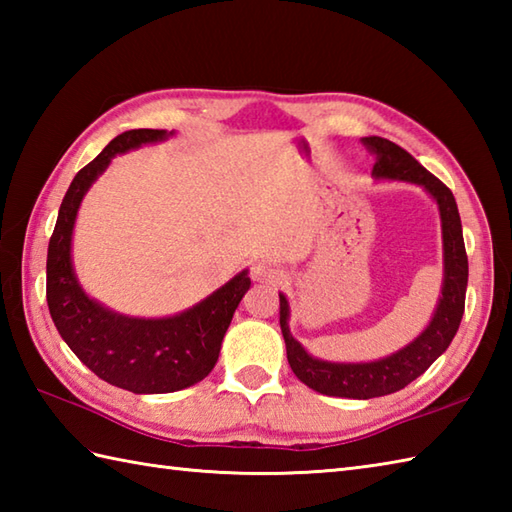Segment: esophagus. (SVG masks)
<instances>
[{"label": "esophagus", "instance_id": "34e87169", "mask_svg": "<svg viewBox=\"0 0 512 512\" xmlns=\"http://www.w3.org/2000/svg\"><path fill=\"white\" fill-rule=\"evenodd\" d=\"M250 277H253V281H257V284H268V286H277L286 279L284 270H281L277 264L268 262V259H262V262H255L250 266Z\"/></svg>", "mask_w": 512, "mask_h": 512}]
</instances>
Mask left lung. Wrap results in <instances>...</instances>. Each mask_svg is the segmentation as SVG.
<instances>
[{
    "mask_svg": "<svg viewBox=\"0 0 512 512\" xmlns=\"http://www.w3.org/2000/svg\"><path fill=\"white\" fill-rule=\"evenodd\" d=\"M363 145L376 158L372 169L374 178L420 184L438 202L444 242V284L436 314H433L427 330L396 354L372 363H330L310 356L290 334L288 299L279 295V325L286 341L288 363L295 376L319 394L358 400L394 394L427 372L431 363L451 345L455 332L460 328L466 284H469V259H466L462 222L451 189L424 169L409 151L391 143V140L369 136L363 138Z\"/></svg>",
    "mask_w": 512,
    "mask_h": 512,
    "instance_id": "1",
    "label": "left lung"
}]
</instances>
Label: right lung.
Returning a JSON list of instances; mask_svg holds the SVG:
<instances>
[{"label": "right lung", "mask_w": 512, "mask_h": 512, "mask_svg": "<svg viewBox=\"0 0 512 512\" xmlns=\"http://www.w3.org/2000/svg\"><path fill=\"white\" fill-rule=\"evenodd\" d=\"M169 134L165 129H132L116 136L74 176L48 244L46 299L61 339L105 383L134 394H171L209 376L233 312L250 288V277L242 270L211 297L176 317L134 319L103 308L76 281L70 246L83 195L116 154Z\"/></svg>", "instance_id": "obj_1"}]
</instances>
